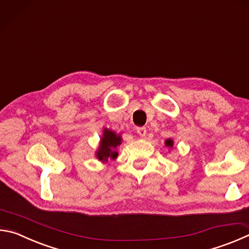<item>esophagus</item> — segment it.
Segmentation results:
<instances>
[{
	"label": "esophagus",
	"instance_id": "esophagus-1",
	"mask_svg": "<svg viewBox=\"0 0 249 249\" xmlns=\"http://www.w3.org/2000/svg\"><path fill=\"white\" fill-rule=\"evenodd\" d=\"M136 132L140 137H144V136H146V134H147V129H146V127H137Z\"/></svg>",
	"mask_w": 249,
	"mask_h": 249
}]
</instances>
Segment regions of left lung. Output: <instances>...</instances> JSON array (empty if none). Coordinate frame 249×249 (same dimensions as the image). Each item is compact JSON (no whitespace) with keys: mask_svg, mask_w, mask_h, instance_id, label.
<instances>
[{"mask_svg":"<svg viewBox=\"0 0 249 249\" xmlns=\"http://www.w3.org/2000/svg\"><path fill=\"white\" fill-rule=\"evenodd\" d=\"M165 146H166V147H172V146H173V140H172V139H168V140H166V142H165Z\"/></svg>","mask_w":249,"mask_h":249,"instance_id":"1","label":"left lung"}]
</instances>
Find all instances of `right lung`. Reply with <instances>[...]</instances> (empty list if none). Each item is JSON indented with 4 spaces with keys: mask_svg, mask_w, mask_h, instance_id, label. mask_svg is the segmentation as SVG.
<instances>
[{
    "mask_svg": "<svg viewBox=\"0 0 249 249\" xmlns=\"http://www.w3.org/2000/svg\"><path fill=\"white\" fill-rule=\"evenodd\" d=\"M122 142V138L120 135H116L114 132L109 129H105L103 137L101 138L100 148L97 151V157L99 160L107 161L109 159H115L117 157V152L115 149L120 146Z\"/></svg>",
    "mask_w": 249,
    "mask_h": 249,
    "instance_id": "add662e5",
    "label": "right lung"
}]
</instances>
